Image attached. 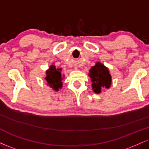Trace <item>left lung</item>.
<instances>
[{
	"label": "left lung",
	"instance_id": "8db88e82",
	"mask_svg": "<svg viewBox=\"0 0 149 149\" xmlns=\"http://www.w3.org/2000/svg\"><path fill=\"white\" fill-rule=\"evenodd\" d=\"M89 76L93 82L92 88L95 93L98 94L101 92V88L110 87L112 79L109 70L100 62H97L96 65L91 68Z\"/></svg>",
	"mask_w": 149,
	"mask_h": 149
}]
</instances>
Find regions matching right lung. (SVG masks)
I'll return each mask as SVG.
<instances>
[{"label":"right lung","instance_id":"1","mask_svg":"<svg viewBox=\"0 0 149 149\" xmlns=\"http://www.w3.org/2000/svg\"><path fill=\"white\" fill-rule=\"evenodd\" d=\"M61 71L62 69H56L54 65H52L46 71L45 79L48 82V85L55 91H58L59 89L62 88V78Z\"/></svg>","mask_w":149,"mask_h":149}]
</instances>
